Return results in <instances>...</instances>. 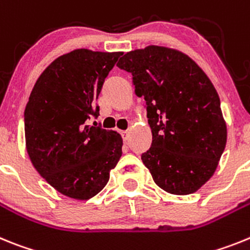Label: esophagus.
Segmentation results:
<instances>
[{
	"label": "esophagus",
	"instance_id": "34e87169",
	"mask_svg": "<svg viewBox=\"0 0 250 250\" xmlns=\"http://www.w3.org/2000/svg\"><path fill=\"white\" fill-rule=\"evenodd\" d=\"M121 134H122V138H123V141H125H125H128V138H129V132L123 131Z\"/></svg>",
	"mask_w": 250,
	"mask_h": 250
}]
</instances>
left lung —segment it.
Masks as SVG:
<instances>
[{
    "label": "left lung",
    "mask_w": 250,
    "mask_h": 250,
    "mask_svg": "<svg viewBox=\"0 0 250 250\" xmlns=\"http://www.w3.org/2000/svg\"><path fill=\"white\" fill-rule=\"evenodd\" d=\"M117 66L133 77L147 104L152 145L141 158L168 194L196 192L211 179L227 145V123L215 86L190 56L148 45L128 51Z\"/></svg>",
    "instance_id": "left-lung-1"
}]
</instances>
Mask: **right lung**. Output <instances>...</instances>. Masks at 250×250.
<instances>
[{"instance_id":"right-lung-1","label":"right lung","mask_w":250,"mask_h":250,"mask_svg":"<svg viewBox=\"0 0 250 250\" xmlns=\"http://www.w3.org/2000/svg\"><path fill=\"white\" fill-rule=\"evenodd\" d=\"M121 51L77 49L54 60L36 80L25 108L30 161L64 196L89 200L107 185L122 156L116 131L88 125L97 99Z\"/></svg>"}]
</instances>
